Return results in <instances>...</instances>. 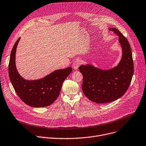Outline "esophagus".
I'll use <instances>...</instances> for the list:
<instances>
[{"mask_svg": "<svg viewBox=\"0 0 146 146\" xmlns=\"http://www.w3.org/2000/svg\"><path fill=\"white\" fill-rule=\"evenodd\" d=\"M80 64H81V61L79 59L76 60L73 63V68L74 70H77L78 69L79 67L80 66Z\"/></svg>", "mask_w": 146, "mask_h": 146, "instance_id": "esophagus-1", "label": "esophagus"}]
</instances>
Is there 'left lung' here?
Returning a JSON list of instances; mask_svg holds the SVG:
<instances>
[{"label":"left lung","mask_w":146,"mask_h":146,"mask_svg":"<svg viewBox=\"0 0 146 146\" xmlns=\"http://www.w3.org/2000/svg\"><path fill=\"white\" fill-rule=\"evenodd\" d=\"M109 31L119 36L122 49L119 64L108 70L102 69L90 64L79 67L83 75L82 90L91 101L97 103H106L117 100L128 89L134 72V65L130 45L117 29Z\"/></svg>","instance_id":"1"}]
</instances>
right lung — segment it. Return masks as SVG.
Returning <instances> with one entry per match:
<instances>
[{
  "instance_id": "1",
  "label": "right lung",
  "mask_w": 146,
  "mask_h": 146,
  "mask_svg": "<svg viewBox=\"0 0 146 146\" xmlns=\"http://www.w3.org/2000/svg\"><path fill=\"white\" fill-rule=\"evenodd\" d=\"M21 39L18 38L11 52L9 64V78L13 88L26 104L33 108H43L52 104L59 96L62 84L72 72L71 67L56 70L43 78L26 80L19 73L16 66V52Z\"/></svg>"
}]
</instances>
